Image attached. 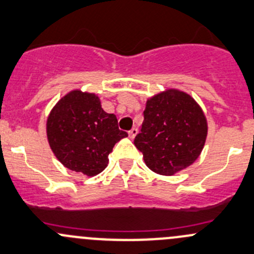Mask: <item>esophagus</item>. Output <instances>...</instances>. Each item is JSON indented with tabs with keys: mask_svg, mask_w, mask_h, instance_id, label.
<instances>
[{
	"mask_svg": "<svg viewBox=\"0 0 254 254\" xmlns=\"http://www.w3.org/2000/svg\"><path fill=\"white\" fill-rule=\"evenodd\" d=\"M137 132H138V130L136 129V127H132V129L130 130V131H129V136H130V138H135V136L137 135Z\"/></svg>",
	"mask_w": 254,
	"mask_h": 254,
	"instance_id": "1",
	"label": "esophagus"
}]
</instances>
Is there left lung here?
I'll list each match as a JSON object with an SVG mask.
<instances>
[{
  "mask_svg": "<svg viewBox=\"0 0 254 254\" xmlns=\"http://www.w3.org/2000/svg\"><path fill=\"white\" fill-rule=\"evenodd\" d=\"M143 116L134 145L152 172L172 176L193 164L208 134L207 118L193 97L167 89L148 98Z\"/></svg>",
  "mask_w": 254,
  "mask_h": 254,
  "instance_id": "8db88e82",
  "label": "left lung"
}]
</instances>
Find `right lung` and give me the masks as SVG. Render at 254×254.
I'll return each instance as SVG.
<instances>
[{
  "mask_svg": "<svg viewBox=\"0 0 254 254\" xmlns=\"http://www.w3.org/2000/svg\"><path fill=\"white\" fill-rule=\"evenodd\" d=\"M46 134L56 158L86 176L103 172L114 145L127 136L117 117L103 111L98 96L81 90L69 91L51 109Z\"/></svg>",
  "mask_w": 254,
  "mask_h": 254,
  "instance_id": "right-lung-1",
  "label": "right lung"
}]
</instances>
